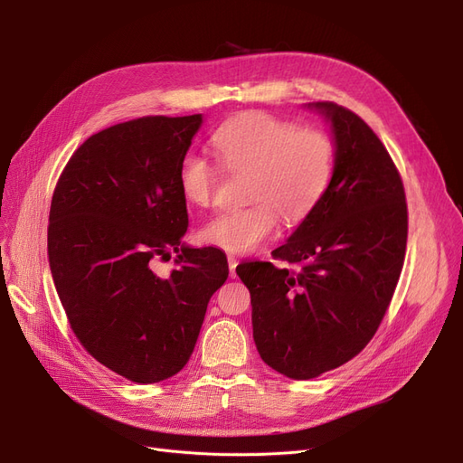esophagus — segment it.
Segmentation results:
<instances>
[{
  "mask_svg": "<svg viewBox=\"0 0 463 463\" xmlns=\"http://www.w3.org/2000/svg\"><path fill=\"white\" fill-rule=\"evenodd\" d=\"M237 257H233V255H228V266H230V276L233 278L235 276V266H237Z\"/></svg>",
  "mask_w": 463,
  "mask_h": 463,
  "instance_id": "1",
  "label": "esophagus"
}]
</instances>
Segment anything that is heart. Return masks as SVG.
<instances>
[{"label": "heart", "instance_id": "b5f03b06", "mask_svg": "<svg viewBox=\"0 0 463 463\" xmlns=\"http://www.w3.org/2000/svg\"><path fill=\"white\" fill-rule=\"evenodd\" d=\"M213 146L232 174H249L247 201L240 210L210 218L203 237L230 253H249L269 241L279 226L301 222L326 193L334 145L318 129H298L296 123L269 114H247L220 128ZM184 197L213 206L218 167L199 152H185L177 167Z\"/></svg>", "mask_w": 463, "mask_h": 463}]
</instances>
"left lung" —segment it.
I'll use <instances>...</instances> for the list:
<instances>
[{
	"mask_svg": "<svg viewBox=\"0 0 463 463\" xmlns=\"http://www.w3.org/2000/svg\"><path fill=\"white\" fill-rule=\"evenodd\" d=\"M335 138L326 193L272 262H241L253 338L266 365L298 381L354 359L388 311L408 245L402 175L381 138L352 109L315 102Z\"/></svg>",
	"mask_w": 463,
	"mask_h": 463,
	"instance_id": "left-lung-1",
	"label": "left lung"
}]
</instances>
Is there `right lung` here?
Masks as SVG:
<instances>
[{
	"instance_id": "add662e5",
	"label": "right lung",
	"mask_w": 463,
	"mask_h": 463,
	"mask_svg": "<svg viewBox=\"0 0 463 463\" xmlns=\"http://www.w3.org/2000/svg\"><path fill=\"white\" fill-rule=\"evenodd\" d=\"M201 114L145 116L89 137L55 184L48 259L69 326L104 367L138 384L185 367L213 293L228 279L216 247L181 246L189 226L177 167ZM174 248L164 279L151 260Z\"/></svg>"
}]
</instances>
